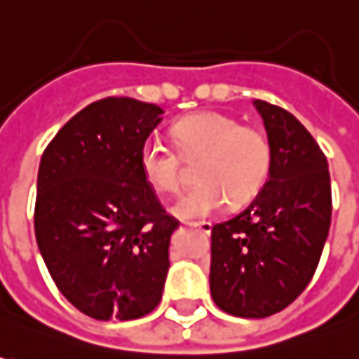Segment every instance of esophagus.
I'll return each instance as SVG.
<instances>
[{
    "mask_svg": "<svg viewBox=\"0 0 359 359\" xmlns=\"http://www.w3.org/2000/svg\"><path fill=\"white\" fill-rule=\"evenodd\" d=\"M189 226H194V229H198L201 232H204V234H210V230H212V224L206 222V220H203V222H191Z\"/></svg>",
    "mask_w": 359,
    "mask_h": 359,
    "instance_id": "obj_1",
    "label": "esophagus"
}]
</instances>
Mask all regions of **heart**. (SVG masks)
Segmentation results:
<instances>
[{
    "mask_svg": "<svg viewBox=\"0 0 359 359\" xmlns=\"http://www.w3.org/2000/svg\"><path fill=\"white\" fill-rule=\"evenodd\" d=\"M180 156L198 161V180L172 204V215L198 220L218 212L230 198L232 204L250 201L264 187L272 149L262 130L242 127L241 121L224 113L206 111L182 118L172 129ZM180 156L161 139L142 142L139 153L144 180L161 194H175L184 182Z\"/></svg>",
    "mask_w": 359,
    "mask_h": 359,
    "instance_id": "1",
    "label": "heart"
}]
</instances>
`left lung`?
I'll return each mask as SVG.
<instances>
[{
  "label": "left lung",
  "instance_id": "obj_1",
  "mask_svg": "<svg viewBox=\"0 0 359 359\" xmlns=\"http://www.w3.org/2000/svg\"><path fill=\"white\" fill-rule=\"evenodd\" d=\"M272 165L262 191L212 226L210 294L220 310L266 318L290 306L314 276L332 220L327 161L314 137L282 107L254 101Z\"/></svg>",
  "mask_w": 359,
  "mask_h": 359
}]
</instances>
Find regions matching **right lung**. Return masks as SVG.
Segmentation results:
<instances>
[{
  "mask_svg": "<svg viewBox=\"0 0 359 359\" xmlns=\"http://www.w3.org/2000/svg\"><path fill=\"white\" fill-rule=\"evenodd\" d=\"M165 111L107 97L79 111L47 144L35 198V238L59 292L95 320L153 312L179 220L142 177V142Z\"/></svg>",
  "mask_w": 359,
  "mask_h": 359,
  "instance_id": "obj_1",
  "label": "right lung"
}]
</instances>
